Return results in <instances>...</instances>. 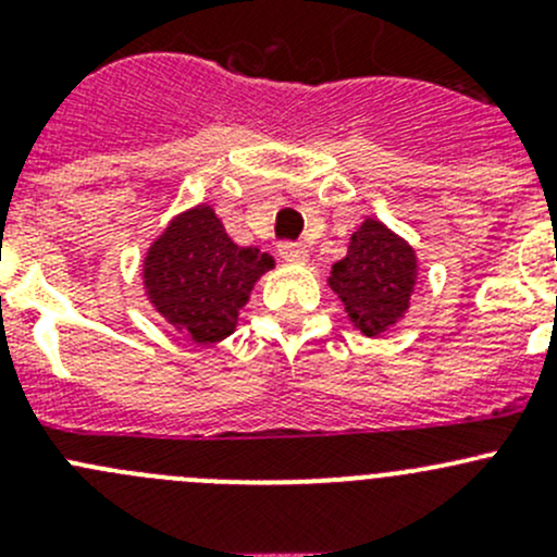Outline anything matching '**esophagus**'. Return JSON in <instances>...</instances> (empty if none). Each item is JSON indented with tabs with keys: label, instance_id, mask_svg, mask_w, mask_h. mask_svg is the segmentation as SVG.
I'll return each mask as SVG.
<instances>
[{
	"label": "esophagus",
	"instance_id": "34e87169",
	"mask_svg": "<svg viewBox=\"0 0 557 557\" xmlns=\"http://www.w3.org/2000/svg\"><path fill=\"white\" fill-rule=\"evenodd\" d=\"M280 258H283V261H288V263H305L310 256H307V250L301 245L283 243V245H280Z\"/></svg>",
	"mask_w": 557,
	"mask_h": 557
}]
</instances>
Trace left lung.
<instances>
[{
	"instance_id": "obj_1",
	"label": "left lung",
	"mask_w": 557,
	"mask_h": 557,
	"mask_svg": "<svg viewBox=\"0 0 557 557\" xmlns=\"http://www.w3.org/2000/svg\"><path fill=\"white\" fill-rule=\"evenodd\" d=\"M418 280L414 250L385 223L367 218L350 237L342 261L331 267L329 285L361 334L377 336L409 310Z\"/></svg>"
}]
</instances>
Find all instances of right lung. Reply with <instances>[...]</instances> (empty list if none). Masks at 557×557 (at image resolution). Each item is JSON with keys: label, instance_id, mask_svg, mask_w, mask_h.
I'll return each instance as SVG.
<instances>
[{"label": "right lung", "instance_id": "add662e5", "mask_svg": "<svg viewBox=\"0 0 557 557\" xmlns=\"http://www.w3.org/2000/svg\"><path fill=\"white\" fill-rule=\"evenodd\" d=\"M272 267L269 252L232 243L212 207L199 205L150 245L143 277L150 305L174 329L212 345L237 329L252 285Z\"/></svg>", "mask_w": 557, "mask_h": 557}]
</instances>
